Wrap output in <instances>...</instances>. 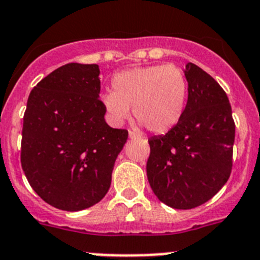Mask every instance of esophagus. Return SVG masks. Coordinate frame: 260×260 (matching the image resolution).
<instances>
[{
  "instance_id": "34e87169",
  "label": "esophagus",
  "mask_w": 260,
  "mask_h": 260,
  "mask_svg": "<svg viewBox=\"0 0 260 260\" xmlns=\"http://www.w3.org/2000/svg\"><path fill=\"white\" fill-rule=\"evenodd\" d=\"M128 138H130V139H140L142 137L134 132H128Z\"/></svg>"
}]
</instances>
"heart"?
Listing matches in <instances>:
<instances>
[{"label": "heart", "instance_id": "b5f03b06", "mask_svg": "<svg viewBox=\"0 0 260 260\" xmlns=\"http://www.w3.org/2000/svg\"><path fill=\"white\" fill-rule=\"evenodd\" d=\"M113 92L102 96L104 108L116 122L130 116L154 134H164L179 122L188 98V81L174 64L140 67L117 73Z\"/></svg>", "mask_w": 260, "mask_h": 260}]
</instances>
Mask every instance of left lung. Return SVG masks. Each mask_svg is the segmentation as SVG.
<instances>
[{
    "mask_svg": "<svg viewBox=\"0 0 260 260\" xmlns=\"http://www.w3.org/2000/svg\"><path fill=\"white\" fill-rule=\"evenodd\" d=\"M188 101L179 122L148 140L147 177L157 199L173 209L205 204L232 170L235 122L224 90L193 63L185 66Z\"/></svg>",
    "mask_w": 260,
    "mask_h": 260,
    "instance_id": "1",
    "label": "left lung"
}]
</instances>
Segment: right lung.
<instances>
[{
	"instance_id": "obj_1",
	"label": "right lung",
	"mask_w": 260,
	"mask_h": 260,
	"mask_svg": "<svg viewBox=\"0 0 260 260\" xmlns=\"http://www.w3.org/2000/svg\"><path fill=\"white\" fill-rule=\"evenodd\" d=\"M98 64L70 63L33 87L21 133V168L45 202L66 211L108 192L127 130L106 122Z\"/></svg>"
}]
</instances>
